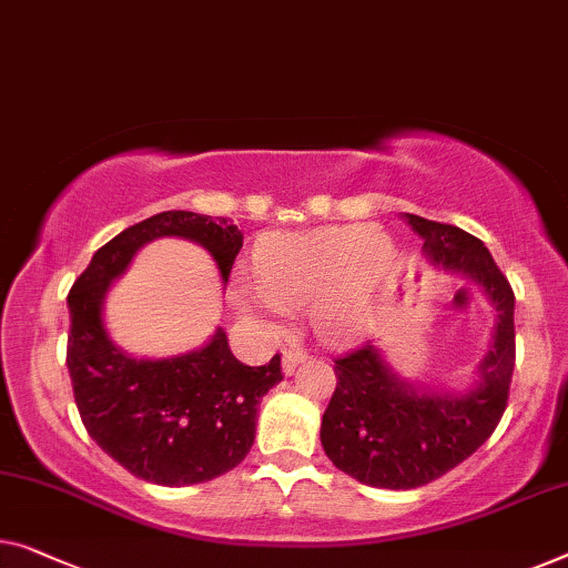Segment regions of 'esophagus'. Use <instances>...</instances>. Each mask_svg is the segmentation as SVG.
<instances>
[{"mask_svg": "<svg viewBox=\"0 0 568 568\" xmlns=\"http://www.w3.org/2000/svg\"><path fill=\"white\" fill-rule=\"evenodd\" d=\"M308 352L306 349H298V346H291V349L283 352V372L285 375H291V372L301 365V362H306Z\"/></svg>", "mask_w": 568, "mask_h": 568, "instance_id": "34e87169", "label": "esophagus"}]
</instances>
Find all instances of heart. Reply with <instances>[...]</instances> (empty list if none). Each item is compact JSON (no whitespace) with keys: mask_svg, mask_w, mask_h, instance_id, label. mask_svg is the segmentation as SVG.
<instances>
[{"mask_svg":"<svg viewBox=\"0 0 568 568\" xmlns=\"http://www.w3.org/2000/svg\"><path fill=\"white\" fill-rule=\"evenodd\" d=\"M390 265V240L367 226L275 234L255 252L257 293L242 287L236 301L267 313L313 306V328L324 342L354 344L367 334L375 293Z\"/></svg>","mask_w":568,"mask_h":568,"instance_id":"obj_1","label":"heart"}]
</instances>
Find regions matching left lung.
<instances>
[{
    "instance_id": "8db88e82",
    "label": "left lung",
    "mask_w": 568,
    "mask_h": 568,
    "mask_svg": "<svg viewBox=\"0 0 568 568\" xmlns=\"http://www.w3.org/2000/svg\"><path fill=\"white\" fill-rule=\"evenodd\" d=\"M438 265L467 273L497 308L495 344L467 395L416 393L369 342L334 359L336 387L321 420V444L336 469L362 485L413 489L452 471L493 436L515 369V293L489 250L454 224L408 214Z\"/></svg>"
}]
</instances>
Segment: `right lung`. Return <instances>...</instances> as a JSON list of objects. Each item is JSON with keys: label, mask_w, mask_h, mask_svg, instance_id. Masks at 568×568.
Segmentation results:
<instances>
[{"label": "right lung", "mask_w": 568, "mask_h": 568, "mask_svg": "<svg viewBox=\"0 0 568 568\" xmlns=\"http://www.w3.org/2000/svg\"><path fill=\"white\" fill-rule=\"evenodd\" d=\"M158 236H185L214 255L230 283L242 232L224 216L163 211L101 247L68 293L71 332L65 365L75 408L89 436L134 477L185 487L222 477L255 444L257 405L283 379L281 354L247 367L224 332L199 352L175 359H132L116 349L101 321L109 283L134 252Z\"/></svg>", "instance_id": "right-lung-1"}]
</instances>
